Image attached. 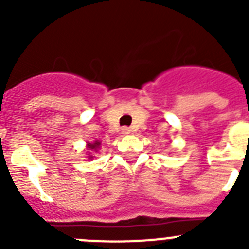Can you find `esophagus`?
<instances>
[{"label": "esophagus", "mask_w": 249, "mask_h": 249, "mask_svg": "<svg viewBox=\"0 0 249 249\" xmlns=\"http://www.w3.org/2000/svg\"><path fill=\"white\" fill-rule=\"evenodd\" d=\"M121 131H122V135H129V133H131V129L128 128V127H123L122 129H121Z\"/></svg>", "instance_id": "obj_1"}]
</instances>
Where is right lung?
<instances>
[{
    "instance_id": "right-lung-1",
    "label": "right lung",
    "mask_w": 249,
    "mask_h": 249,
    "mask_svg": "<svg viewBox=\"0 0 249 249\" xmlns=\"http://www.w3.org/2000/svg\"><path fill=\"white\" fill-rule=\"evenodd\" d=\"M100 146H101L100 141H94L93 143H89V144H87V148L91 149V151H96V152H97L98 149H100ZM89 158H93V156H89Z\"/></svg>"
}]
</instances>
